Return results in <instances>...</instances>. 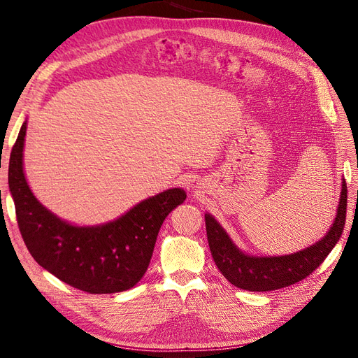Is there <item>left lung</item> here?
Here are the masks:
<instances>
[{
	"mask_svg": "<svg viewBox=\"0 0 358 358\" xmlns=\"http://www.w3.org/2000/svg\"><path fill=\"white\" fill-rule=\"evenodd\" d=\"M345 216L347 182L344 180L336 217L327 236L303 251L283 257L245 255L210 215H206L204 220L212 257L224 278L243 290L270 292L297 283L321 266L343 235Z\"/></svg>",
	"mask_w": 358,
	"mask_h": 358,
	"instance_id": "obj_1",
	"label": "left lung"
}]
</instances>
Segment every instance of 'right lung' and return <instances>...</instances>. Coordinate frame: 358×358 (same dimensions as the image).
<instances>
[{"label":"right lung","mask_w":358,"mask_h":358,"mask_svg":"<svg viewBox=\"0 0 358 358\" xmlns=\"http://www.w3.org/2000/svg\"><path fill=\"white\" fill-rule=\"evenodd\" d=\"M26 122L18 131L8 165L18 229L31 257L64 283L91 293L129 290L143 277L168 213L185 200L171 189L143 200L115 222L78 228L46 210L30 192L23 173Z\"/></svg>","instance_id":"obj_1"}]
</instances>
